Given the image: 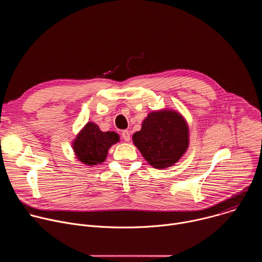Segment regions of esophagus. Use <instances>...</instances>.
I'll return each instance as SVG.
<instances>
[{
	"label": "esophagus",
	"mask_w": 262,
	"mask_h": 262,
	"mask_svg": "<svg viewBox=\"0 0 262 262\" xmlns=\"http://www.w3.org/2000/svg\"><path fill=\"white\" fill-rule=\"evenodd\" d=\"M121 137H122V139H123L125 142H128V141L130 140V134H129L128 130H123V132L121 133Z\"/></svg>",
	"instance_id": "obj_1"
}]
</instances>
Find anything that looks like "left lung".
Here are the masks:
<instances>
[{
  "instance_id": "left-lung-1",
  "label": "left lung",
  "mask_w": 262,
  "mask_h": 262,
  "mask_svg": "<svg viewBox=\"0 0 262 262\" xmlns=\"http://www.w3.org/2000/svg\"><path fill=\"white\" fill-rule=\"evenodd\" d=\"M134 144L152 167L173 166L189 145V128L174 111L152 112L143 121L142 128L133 135Z\"/></svg>"
}]
</instances>
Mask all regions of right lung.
I'll list each match as a JSON object with an SVG mask.
<instances>
[{
    "label": "right lung",
    "instance_id": "obj_1",
    "mask_svg": "<svg viewBox=\"0 0 262 262\" xmlns=\"http://www.w3.org/2000/svg\"><path fill=\"white\" fill-rule=\"evenodd\" d=\"M118 141L116 133H103L96 124L89 122L73 142V150L82 163L97 165L105 160L108 148Z\"/></svg>",
    "mask_w": 262,
    "mask_h": 262
}]
</instances>
